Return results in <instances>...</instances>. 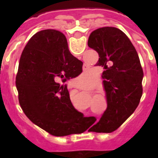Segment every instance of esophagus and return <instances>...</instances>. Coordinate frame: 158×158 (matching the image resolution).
<instances>
[{
    "label": "esophagus",
    "instance_id": "1",
    "mask_svg": "<svg viewBox=\"0 0 158 158\" xmlns=\"http://www.w3.org/2000/svg\"><path fill=\"white\" fill-rule=\"evenodd\" d=\"M73 87H75V85H73Z\"/></svg>",
    "mask_w": 158,
    "mask_h": 158
}]
</instances>
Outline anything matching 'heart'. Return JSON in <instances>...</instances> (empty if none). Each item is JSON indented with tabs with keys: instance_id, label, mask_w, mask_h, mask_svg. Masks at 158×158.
I'll return each instance as SVG.
<instances>
[{
	"instance_id": "b5f03b06",
	"label": "heart",
	"mask_w": 158,
	"mask_h": 158,
	"mask_svg": "<svg viewBox=\"0 0 158 158\" xmlns=\"http://www.w3.org/2000/svg\"><path fill=\"white\" fill-rule=\"evenodd\" d=\"M93 84H94V80L91 79V76L89 73L84 72L81 75L79 76L78 85L80 88H83V89L89 88V86L92 85Z\"/></svg>"
}]
</instances>
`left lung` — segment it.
<instances>
[{"mask_svg": "<svg viewBox=\"0 0 158 158\" xmlns=\"http://www.w3.org/2000/svg\"><path fill=\"white\" fill-rule=\"evenodd\" d=\"M89 47L97 52L96 66L102 73L107 107L91 131L111 133L121 126L139 105L142 96L144 73L135 46L122 30L103 27L94 30Z\"/></svg>", "mask_w": 158, "mask_h": 158, "instance_id": "obj_1", "label": "left lung"}]
</instances>
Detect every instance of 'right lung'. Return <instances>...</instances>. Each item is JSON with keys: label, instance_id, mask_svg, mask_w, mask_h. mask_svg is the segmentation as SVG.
<instances>
[{"label": "right lung", "instance_id": "right-lung-1", "mask_svg": "<svg viewBox=\"0 0 158 158\" xmlns=\"http://www.w3.org/2000/svg\"><path fill=\"white\" fill-rule=\"evenodd\" d=\"M82 66L65 35L55 29L37 32L23 51L16 77L19 104L31 122L52 135L82 131L84 115L73 106L67 86L60 85L79 75Z\"/></svg>", "mask_w": 158, "mask_h": 158}]
</instances>
